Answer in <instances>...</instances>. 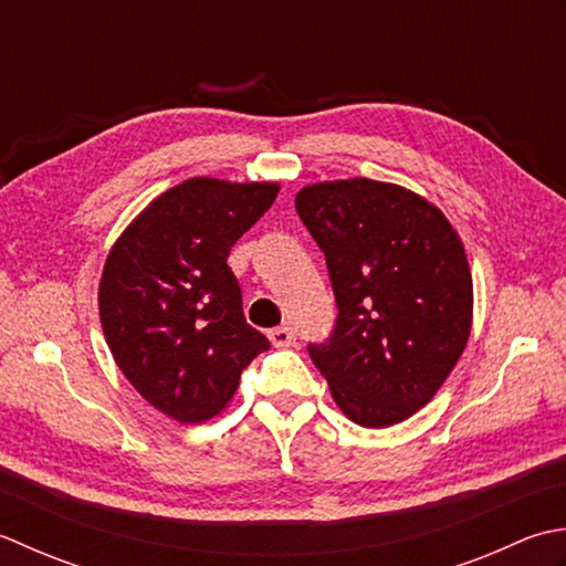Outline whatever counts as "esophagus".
I'll use <instances>...</instances> for the list:
<instances>
[{"instance_id":"1","label":"esophagus","mask_w":566,"mask_h":566,"mask_svg":"<svg viewBox=\"0 0 566 566\" xmlns=\"http://www.w3.org/2000/svg\"><path fill=\"white\" fill-rule=\"evenodd\" d=\"M269 339L273 342V347H279V349L293 347V344H295V329L287 327V325L275 327V329L269 332Z\"/></svg>"}]
</instances>
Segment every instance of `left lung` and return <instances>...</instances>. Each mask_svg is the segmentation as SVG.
<instances>
[{
  "label": "left lung",
  "mask_w": 566,
  "mask_h": 566,
  "mask_svg": "<svg viewBox=\"0 0 566 566\" xmlns=\"http://www.w3.org/2000/svg\"><path fill=\"white\" fill-rule=\"evenodd\" d=\"M295 210L327 259L337 327L307 352L339 410L390 428L434 398L474 317L467 251L440 207L396 182L325 180Z\"/></svg>",
  "instance_id": "8db88e82"
}]
</instances>
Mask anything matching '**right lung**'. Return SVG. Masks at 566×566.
Returning <instances> with one entry per match:
<instances>
[{
	"label": "right lung",
	"instance_id": "right-lung-1",
	"mask_svg": "<svg viewBox=\"0 0 566 566\" xmlns=\"http://www.w3.org/2000/svg\"><path fill=\"white\" fill-rule=\"evenodd\" d=\"M279 190V182L190 178L148 202L107 253L97 303L109 352L172 420L222 412L241 371L271 347L247 322L227 259Z\"/></svg>",
	"mask_w": 566,
	"mask_h": 566
}]
</instances>
